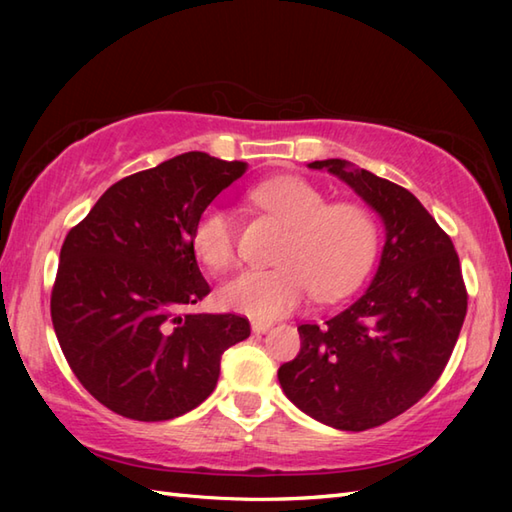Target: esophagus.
<instances>
[{
    "label": "esophagus",
    "instance_id": "esophagus-1",
    "mask_svg": "<svg viewBox=\"0 0 512 512\" xmlns=\"http://www.w3.org/2000/svg\"><path fill=\"white\" fill-rule=\"evenodd\" d=\"M250 328H253L255 334H266L270 328H273V323H268V321H253V325H250Z\"/></svg>",
    "mask_w": 512,
    "mask_h": 512
}]
</instances>
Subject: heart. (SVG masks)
Here are the masks:
<instances>
[{
    "instance_id": "heart-1",
    "label": "heart",
    "mask_w": 512,
    "mask_h": 512,
    "mask_svg": "<svg viewBox=\"0 0 512 512\" xmlns=\"http://www.w3.org/2000/svg\"><path fill=\"white\" fill-rule=\"evenodd\" d=\"M253 202L288 226L273 270H244L220 290L228 310L255 319H279L297 310L310 292L319 301L345 297L372 266L378 222L365 204L330 202L317 184L303 178H273L253 189ZM200 262L222 273L237 253L231 211L211 204L191 231Z\"/></svg>"
}]
</instances>
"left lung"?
Segmentation results:
<instances>
[{
    "label": "left lung",
    "instance_id": "1",
    "mask_svg": "<svg viewBox=\"0 0 512 512\" xmlns=\"http://www.w3.org/2000/svg\"><path fill=\"white\" fill-rule=\"evenodd\" d=\"M328 169L383 217L380 266L352 306L325 323H301V352L279 367L284 394L334 429L394 420L442 376L466 317V286L451 237L400 184L330 158Z\"/></svg>",
    "mask_w": 512,
    "mask_h": 512
}]
</instances>
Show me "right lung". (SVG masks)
<instances>
[{"instance_id": "right-lung-1", "label": "right lung", "mask_w": 512, "mask_h": 512, "mask_svg": "<svg viewBox=\"0 0 512 512\" xmlns=\"http://www.w3.org/2000/svg\"><path fill=\"white\" fill-rule=\"evenodd\" d=\"M246 169L189 151L112 184L65 235L54 332L79 383L118 416L160 422L198 407L222 354L250 336L239 314L182 312L211 292L193 224Z\"/></svg>"}]
</instances>
